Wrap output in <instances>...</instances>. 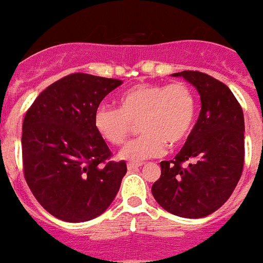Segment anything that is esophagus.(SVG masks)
<instances>
[{
    "instance_id": "esophagus-1",
    "label": "esophagus",
    "mask_w": 263,
    "mask_h": 263,
    "mask_svg": "<svg viewBox=\"0 0 263 263\" xmlns=\"http://www.w3.org/2000/svg\"><path fill=\"white\" fill-rule=\"evenodd\" d=\"M141 167V163H127V170L133 171V170H138Z\"/></svg>"
}]
</instances>
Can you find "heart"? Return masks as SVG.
I'll list each match as a JSON object with an SVG mask.
<instances>
[{
	"label": "heart",
	"instance_id": "b5f03b06",
	"mask_svg": "<svg viewBox=\"0 0 263 263\" xmlns=\"http://www.w3.org/2000/svg\"><path fill=\"white\" fill-rule=\"evenodd\" d=\"M195 114L197 98L187 84H140L119 96V108L100 104L93 126L104 141L121 145L138 123L142 134L126 145L119 157L141 163L161 156L167 144H182L191 133Z\"/></svg>",
	"mask_w": 263,
	"mask_h": 263
}]
</instances>
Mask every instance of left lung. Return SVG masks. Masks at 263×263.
Here are the masks:
<instances>
[{
    "instance_id": "1",
    "label": "left lung",
    "mask_w": 263,
    "mask_h": 263,
    "mask_svg": "<svg viewBox=\"0 0 263 263\" xmlns=\"http://www.w3.org/2000/svg\"><path fill=\"white\" fill-rule=\"evenodd\" d=\"M193 84L201 111L174 160L161 161L152 194L163 209L186 218L209 216L231 197L245 163V118L240 104L221 81L201 72L174 73Z\"/></svg>"
}]
</instances>
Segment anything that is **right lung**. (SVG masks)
<instances>
[{
	"label": "right lung",
	"mask_w": 263,
	"mask_h": 263,
	"mask_svg": "<svg viewBox=\"0 0 263 263\" xmlns=\"http://www.w3.org/2000/svg\"><path fill=\"white\" fill-rule=\"evenodd\" d=\"M121 80L73 73L35 99L23 122V165L28 187L54 217H98L114 201L127 167L93 126V112Z\"/></svg>",
	"instance_id": "obj_1"
}]
</instances>
